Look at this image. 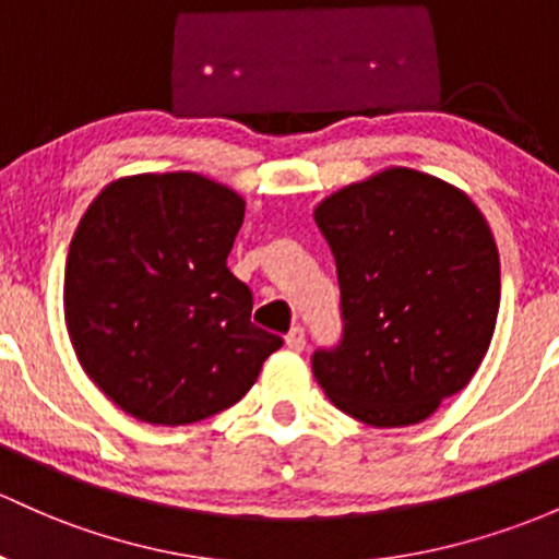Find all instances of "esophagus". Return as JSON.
I'll use <instances>...</instances> for the list:
<instances>
[{
	"mask_svg": "<svg viewBox=\"0 0 559 559\" xmlns=\"http://www.w3.org/2000/svg\"><path fill=\"white\" fill-rule=\"evenodd\" d=\"M285 344H287V349L304 352V346H306V333H304V328H293L290 333L285 335Z\"/></svg>",
	"mask_w": 559,
	"mask_h": 559,
	"instance_id": "34e87169",
	"label": "esophagus"
}]
</instances>
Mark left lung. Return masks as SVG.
<instances>
[{"instance_id":"1","label":"left lung","mask_w":559,"mask_h":559,"mask_svg":"<svg viewBox=\"0 0 559 559\" xmlns=\"http://www.w3.org/2000/svg\"><path fill=\"white\" fill-rule=\"evenodd\" d=\"M333 250L344 341L311 359L346 416L421 424L477 373L496 330L501 261L488 221L459 186L383 167L314 207Z\"/></svg>"}]
</instances>
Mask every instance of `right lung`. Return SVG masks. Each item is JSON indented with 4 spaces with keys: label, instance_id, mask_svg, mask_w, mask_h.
I'll return each mask as SVG.
<instances>
[{
    "label": "right lung",
    "instance_id": "add662e5",
    "mask_svg": "<svg viewBox=\"0 0 559 559\" xmlns=\"http://www.w3.org/2000/svg\"><path fill=\"white\" fill-rule=\"evenodd\" d=\"M242 218L237 191L189 170L117 178L82 215L66 330L90 381L138 421L226 411L282 346L250 322L253 293L226 266Z\"/></svg>",
    "mask_w": 559,
    "mask_h": 559
}]
</instances>
